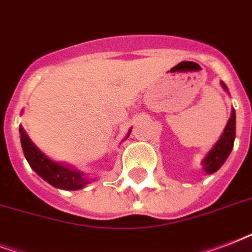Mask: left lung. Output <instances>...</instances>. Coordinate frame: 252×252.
<instances>
[{"label":"left lung","mask_w":252,"mask_h":252,"mask_svg":"<svg viewBox=\"0 0 252 252\" xmlns=\"http://www.w3.org/2000/svg\"><path fill=\"white\" fill-rule=\"evenodd\" d=\"M220 86L224 92L228 93V89L224 83L220 82ZM234 141H235V110L232 109L230 119L227 121L222 135L202 160V169L206 174H214L222 167V164L226 162L234 147Z\"/></svg>","instance_id":"obj_1"}]
</instances>
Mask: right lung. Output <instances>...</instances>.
Listing matches in <instances>:
<instances>
[{
	"instance_id": "obj_1",
	"label": "right lung",
	"mask_w": 252,
	"mask_h": 252,
	"mask_svg": "<svg viewBox=\"0 0 252 252\" xmlns=\"http://www.w3.org/2000/svg\"><path fill=\"white\" fill-rule=\"evenodd\" d=\"M131 133V128L126 134V138H128ZM20 138L21 146L24 150L28 163L30 167L42 178L43 181L50 183L52 186L62 190H81L83 187L92 182V179L86 177L82 171L71 167L67 163L62 162H56L50 159L47 155H45L38 147L34 145L25 131V128L20 126ZM125 138V139H126Z\"/></svg>"
}]
</instances>
